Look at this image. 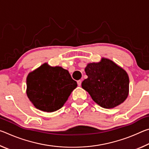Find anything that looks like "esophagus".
Masks as SVG:
<instances>
[{
	"instance_id": "esophagus-1",
	"label": "esophagus",
	"mask_w": 149,
	"mask_h": 149,
	"mask_svg": "<svg viewBox=\"0 0 149 149\" xmlns=\"http://www.w3.org/2000/svg\"><path fill=\"white\" fill-rule=\"evenodd\" d=\"M77 83L78 86H80V85H81V80H78V81H77Z\"/></svg>"
}]
</instances>
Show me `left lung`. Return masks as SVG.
Returning <instances> with one entry per match:
<instances>
[{
    "mask_svg": "<svg viewBox=\"0 0 149 149\" xmlns=\"http://www.w3.org/2000/svg\"><path fill=\"white\" fill-rule=\"evenodd\" d=\"M87 78L81 87L92 99L104 108H113L125 101L129 95V76L112 60L102 58L89 63L85 68Z\"/></svg>",
    "mask_w": 149,
    "mask_h": 149,
    "instance_id": "left-lung-1",
    "label": "left lung"
}]
</instances>
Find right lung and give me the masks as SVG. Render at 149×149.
Segmentation results:
<instances>
[{
    "label": "right lung",
    "instance_id": "add662e5",
    "mask_svg": "<svg viewBox=\"0 0 149 149\" xmlns=\"http://www.w3.org/2000/svg\"><path fill=\"white\" fill-rule=\"evenodd\" d=\"M26 84L30 101L37 109L47 112L61 108L77 86L67 70L48 63L29 73Z\"/></svg>",
    "mask_w": 149,
    "mask_h": 149
}]
</instances>
